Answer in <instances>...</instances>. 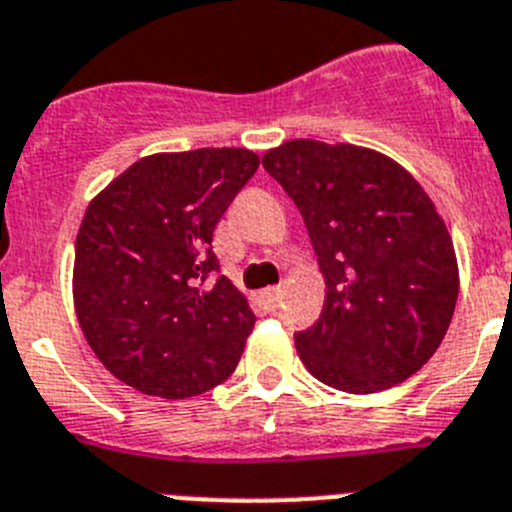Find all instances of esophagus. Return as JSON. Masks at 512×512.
Listing matches in <instances>:
<instances>
[{"label":"esophagus","mask_w":512,"mask_h":512,"mask_svg":"<svg viewBox=\"0 0 512 512\" xmlns=\"http://www.w3.org/2000/svg\"><path fill=\"white\" fill-rule=\"evenodd\" d=\"M262 299H265V304H268L270 309H275V306L281 304V299H283V288L281 286L265 288V291H262Z\"/></svg>","instance_id":"1"}]
</instances>
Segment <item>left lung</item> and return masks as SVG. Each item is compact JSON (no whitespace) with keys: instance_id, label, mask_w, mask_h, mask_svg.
<instances>
[{"instance_id":"8db88e82","label":"left lung","mask_w":512,"mask_h":512,"mask_svg":"<svg viewBox=\"0 0 512 512\" xmlns=\"http://www.w3.org/2000/svg\"><path fill=\"white\" fill-rule=\"evenodd\" d=\"M262 167L299 208L327 283L319 319L293 335L306 371L348 394L410 379L459 296L451 234L428 193L394 159L353 144L293 139Z\"/></svg>"}]
</instances>
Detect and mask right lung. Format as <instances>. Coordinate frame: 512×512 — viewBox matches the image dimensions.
Here are the masks:
<instances>
[{
    "mask_svg": "<svg viewBox=\"0 0 512 512\" xmlns=\"http://www.w3.org/2000/svg\"><path fill=\"white\" fill-rule=\"evenodd\" d=\"M260 167L247 149L151 154L87 206L74 309L102 366L164 399L203 394L242 358L255 314L219 275L213 229Z\"/></svg>",
    "mask_w": 512,
    "mask_h": 512,
    "instance_id": "add662e5",
    "label": "right lung"
}]
</instances>
